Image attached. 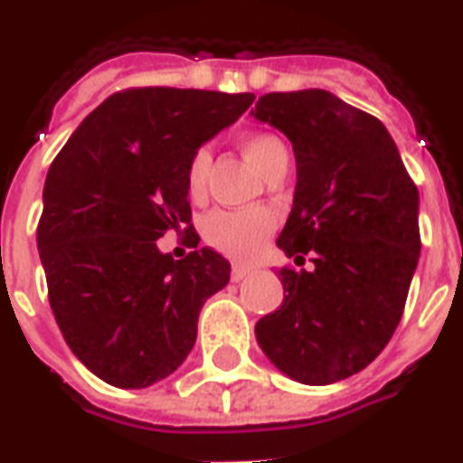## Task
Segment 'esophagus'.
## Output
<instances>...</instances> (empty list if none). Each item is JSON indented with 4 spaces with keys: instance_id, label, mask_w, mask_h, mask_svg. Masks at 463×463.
I'll return each mask as SVG.
<instances>
[{
    "instance_id": "34e87169",
    "label": "esophagus",
    "mask_w": 463,
    "mask_h": 463,
    "mask_svg": "<svg viewBox=\"0 0 463 463\" xmlns=\"http://www.w3.org/2000/svg\"><path fill=\"white\" fill-rule=\"evenodd\" d=\"M251 270L247 269V266H232L231 269V278H232V283H240V280H244V278L250 276Z\"/></svg>"
}]
</instances>
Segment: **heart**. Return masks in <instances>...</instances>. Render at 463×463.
<instances>
[{
  "label": "heart",
  "instance_id": "heart-1",
  "mask_svg": "<svg viewBox=\"0 0 463 463\" xmlns=\"http://www.w3.org/2000/svg\"><path fill=\"white\" fill-rule=\"evenodd\" d=\"M240 149L264 175L276 164L290 159L288 145L278 135L264 133V130L242 135ZM209 168H212V156L202 146L190 156L185 168V190L190 199L204 197ZM273 225H276V219L264 206L216 209L204 219L202 232H204L206 242L212 244L213 250H219L221 254L235 259V261H250L261 251L264 242L273 232Z\"/></svg>",
  "mask_w": 463,
  "mask_h": 463
}]
</instances>
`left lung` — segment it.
I'll return each instance as SVG.
<instances>
[{"label":"left lung","mask_w":463,"mask_h":463,"mask_svg":"<svg viewBox=\"0 0 463 463\" xmlns=\"http://www.w3.org/2000/svg\"><path fill=\"white\" fill-rule=\"evenodd\" d=\"M251 114L295 149V202L278 247L295 264L314 261L280 269L288 295L254 333L295 381L337 383L373 362L400 323L420 254L419 190L385 126L326 90L269 92Z\"/></svg>","instance_id":"8db88e82"}]
</instances>
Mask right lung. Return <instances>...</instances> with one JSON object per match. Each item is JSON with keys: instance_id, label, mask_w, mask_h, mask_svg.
Wrapping results in <instances>:
<instances>
[{"instance_id": "add662e5", "label": "right lung", "mask_w": 463, "mask_h": 463, "mask_svg": "<svg viewBox=\"0 0 463 463\" xmlns=\"http://www.w3.org/2000/svg\"><path fill=\"white\" fill-rule=\"evenodd\" d=\"M251 101V92L121 90L52 161L37 223L49 307L71 352L109 385L171 375L193 349L202 304L231 280L209 247L193 244L175 261L156 240L194 232L187 161Z\"/></svg>"}]
</instances>
